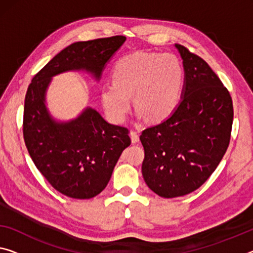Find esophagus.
<instances>
[{"mask_svg": "<svg viewBox=\"0 0 253 253\" xmlns=\"http://www.w3.org/2000/svg\"><path fill=\"white\" fill-rule=\"evenodd\" d=\"M130 138H131L132 143L139 142V134L135 131H133V130L130 131Z\"/></svg>", "mask_w": 253, "mask_h": 253, "instance_id": "1", "label": "esophagus"}]
</instances>
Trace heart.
Returning a JSON list of instances; mask_svg holds the SVG:
<instances>
[{
  "instance_id": "obj_1",
  "label": "heart",
  "mask_w": 253,
  "mask_h": 253,
  "mask_svg": "<svg viewBox=\"0 0 253 253\" xmlns=\"http://www.w3.org/2000/svg\"><path fill=\"white\" fill-rule=\"evenodd\" d=\"M113 84L102 88V104L114 123L126 121L131 97L139 118L159 122L173 113L181 100L184 84L183 65L170 53L138 52L115 64Z\"/></svg>"
}]
</instances>
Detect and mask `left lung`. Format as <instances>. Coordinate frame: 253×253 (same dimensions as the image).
<instances>
[{
	"mask_svg": "<svg viewBox=\"0 0 253 253\" xmlns=\"http://www.w3.org/2000/svg\"><path fill=\"white\" fill-rule=\"evenodd\" d=\"M184 86L176 110L165 121L143 130L141 172L150 190L163 198L185 196L200 188L230 143L233 103L211 68L184 46Z\"/></svg>",
	"mask_w": 253,
	"mask_h": 253,
	"instance_id": "8db88e82",
	"label": "left lung"
}]
</instances>
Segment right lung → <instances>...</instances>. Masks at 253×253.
<instances>
[{
  "label": "right lung",
  "instance_id": "1",
  "mask_svg": "<svg viewBox=\"0 0 253 253\" xmlns=\"http://www.w3.org/2000/svg\"><path fill=\"white\" fill-rule=\"evenodd\" d=\"M126 38L113 36L73 42L33 78L25 98L23 138L38 170L64 196L90 199L110 181L122 151L130 146L129 130L114 126L86 107L78 118L56 121L46 107L54 76L86 71L98 81L105 65Z\"/></svg>",
  "mask_w": 253,
  "mask_h": 253
}]
</instances>
